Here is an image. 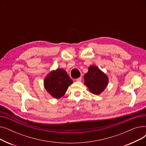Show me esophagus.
Returning <instances> with one entry per match:
<instances>
[{"label": "esophagus", "mask_w": 146, "mask_h": 146, "mask_svg": "<svg viewBox=\"0 0 146 146\" xmlns=\"http://www.w3.org/2000/svg\"><path fill=\"white\" fill-rule=\"evenodd\" d=\"M82 78L80 77V78H79L78 79H76V81H78V82H80L82 80Z\"/></svg>", "instance_id": "34e87169"}]
</instances>
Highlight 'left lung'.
Instances as JSON below:
<instances>
[{
  "mask_svg": "<svg viewBox=\"0 0 146 146\" xmlns=\"http://www.w3.org/2000/svg\"><path fill=\"white\" fill-rule=\"evenodd\" d=\"M85 84L94 94L99 95L108 85V78L97 66H90L84 76Z\"/></svg>",
  "mask_w": 146,
  "mask_h": 146,
  "instance_id": "8db88e82",
  "label": "left lung"
}]
</instances>
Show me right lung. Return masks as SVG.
<instances>
[{
  "label": "right lung",
  "instance_id": "1",
  "mask_svg": "<svg viewBox=\"0 0 146 146\" xmlns=\"http://www.w3.org/2000/svg\"><path fill=\"white\" fill-rule=\"evenodd\" d=\"M73 83L65 70L57 68L51 72L45 78L44 87L52 97L58 99L65 94L68 86Z\"/></svg>",
  "mask_w": 146,
  "mask_h": 146
}]
</instances>
